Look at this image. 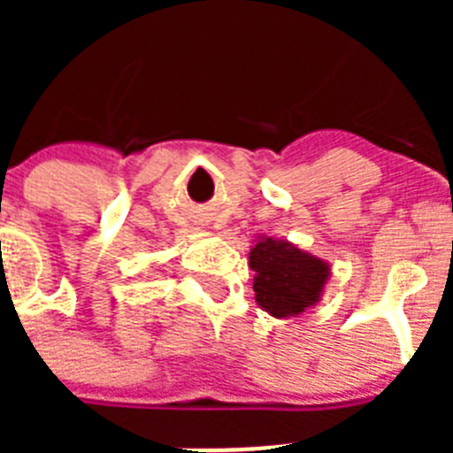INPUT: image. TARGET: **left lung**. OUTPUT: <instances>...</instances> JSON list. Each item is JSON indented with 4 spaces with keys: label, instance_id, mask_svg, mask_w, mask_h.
<instances>
[{
    "label": "left lung",
    "instance_id": "1",
    "mask_svg": "<svg viewBox=\"0 0 453 453\" xmlns=\"http://www.w3.org/2000/svg\"><path fill=\"white\" fill-rule=\"evenodd\" d=\"M250 265L256 272V302L276 318L299 315L313 306L329 279L326 263L272 238L256 242Z\"/></svg>",
    "mask_w": 453,
    "mask_h": 453
}]
</instances>
